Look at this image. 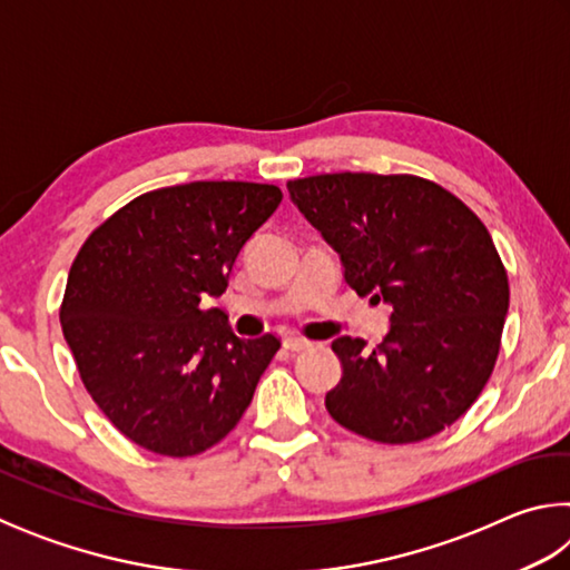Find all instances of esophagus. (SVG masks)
Here are the masks:
<instances>
[{
    "label": "esophagus",
    "mask_w": 570,
    "mask_h": 570,
    "mask_svg": "<svg viewBox=\"0 0 570 570\" xmlns=\"http://www.w3.org/2000/svg\"><path fill=\"white\" fill-rule=\"evenodd\" d=\"M284 346H286L288 352H304V350H308V346H312V342L302 340V336H286Z\"/></svg>",
    "instance_id": "34e87169"
}]
</instances>
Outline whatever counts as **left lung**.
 Instances as JSON below:
<instances>
[{
    "mask_svg": "<svg viewBox=\"0 0 570 570\" xmlns=\"http://www.w3.org/2000/svg\"><path fill=\"white\" fill-rule=\"evenodd\" d=\"M304 218L342 258L344 282L392 306L390 332L332 342L342 380L326 410L384 445L438 435L493 374L510 288L482 220L417 176L326 173L286 183Z\"/></svg>",
    "mask_w": 570,
    "mask_h": 570,
    "instance_id": "obj_1",
    "label": "left lung"
}]
</instances>
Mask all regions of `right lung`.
<instances>
[{
    "label": "right lung",
    "mask_w": 570,
    "mask_h": 570,
    "mask_svg": "<svg viewBox=\"0 0 570 570\" xmlns=\"http://www.w3.org/2000/svg\"><path fill=\"white\" fill-rule=\"evenodd\" d=\"M282 204L264 183L196 180L142 193L75 256L60 322L95 404L168 458L224 440L282 342L240 340L220 296L246 240Z\"/></svg>",
    "instance_id": "right-lung-1"
}]
</instances>
